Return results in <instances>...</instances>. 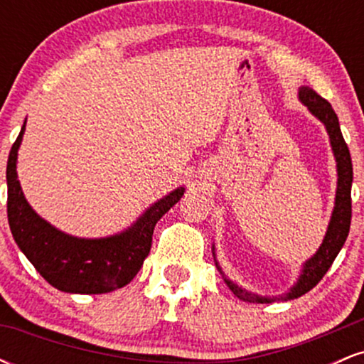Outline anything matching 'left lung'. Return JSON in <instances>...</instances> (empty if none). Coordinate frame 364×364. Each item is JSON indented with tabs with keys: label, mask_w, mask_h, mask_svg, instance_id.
I'll list each match as a JSON object with an SVG mask.
<instances>
[{
	"label": "left lung",
	"mask_w": 364,
	"mask_h": 364,
	"mask_svg": "<svg viewBox=\"0 0 364 364\" xmlns=\"http://www.w3.org/2000/svg\"><path fill=\"white\" fill-rule=\"evenodd\" d=\"M299 101L308 107V111L311 112L315 118H318L321 123L325 124L330 139V145H332L333 157L337 162V191H336V205H333L332 217H330V223L325 232L323 243L320 245V248L316 250V253L311 258H308L303 263L301 275H299L298 282L291 287L289 292H286L284 296H274V298H267V296H258L255 292H250L240 287L237 284L229 281L225 277L223 269L219 267V263L215 260V252H214V260L219 272L223 274L224 282L228 284V287L235 292L240 299L248 303H272V301H287V299H296L299 296L306 294L308 291H311L321 281L327 270L330 269L336 257L339 255L341 248L346 243V237L349 235L350 228V185H353V162H350V154L348 149V144L344 141L342 136L339 119H337L336 111L332 109L330 102L325 101L323 97H320L315 90L310 87H299ZM214 250V248H212Z\"/></svg>",
	"instance_id": "1"
}]
</instances>
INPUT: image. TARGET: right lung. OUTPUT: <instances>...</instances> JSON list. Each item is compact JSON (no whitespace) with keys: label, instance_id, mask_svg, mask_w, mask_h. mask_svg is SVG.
I'll list each match as a JSON object with an SVG mask.
<instances>
[{"label":"right lung","instance_id":"add662e5","mask_svg":"<svg viewBox=\"0 0 364 364\" xmlns=\"http://www.w3.org/2000/svg\"><path fill=\"white\" fill-rule=\"evenodd\" d=\"M25 123L10 150L6 164L8 224L15 243L36 270L56 289L75 294H104L132 282L152 246L157 220L185 193L179 186L139 217L119 235L97 240L70 236L51 225L25 200L16 178V156Z\"/></svg>","mask_w":364,"mask_h":364}]
</instances>
